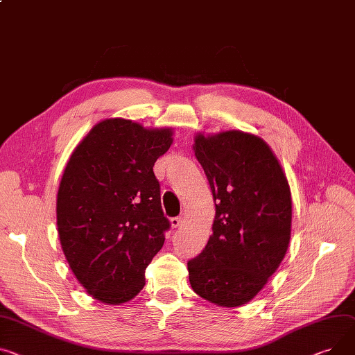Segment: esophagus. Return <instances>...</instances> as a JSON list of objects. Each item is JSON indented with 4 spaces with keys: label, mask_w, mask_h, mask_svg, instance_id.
<instances>
[{
    "label": "esophagus",
    "mask_w": 355,
    "mask_h": 355,
    "mask_svg": "<svg viewBox=\"0 0 355 355\" xmlns=\"http://www.w3.org/2000/svg\"><path fill=\"white\" fill-rule=\"evenodd\" d=\"M182 223H184V218H182V217H174V218H171V227H173V228L181 227Z\"/></svg>",
    "instance_id": "esophagus-1"
}]
</instances>
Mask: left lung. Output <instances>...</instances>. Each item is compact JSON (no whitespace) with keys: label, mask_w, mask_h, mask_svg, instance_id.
Wrapping results in <instances>:
<instances>
[{"label":"left lung","mask_w":355,"mask_h":355,"mask_svg":"<svg viewBox=\"0 0 355 355\" xmlns=\"http://www.w3.org/2000/svg\"><path fill=\"white\" fill-rule=\"evenodd\" d=\"M194 153L207 175L216 217L200 255L188 261L193 290L232 309L264 288L286 257L293 201L288 180L263 138L231 130L198 132Z\"/></svg>","instance_id":"left-lung-1"}]
</instances>
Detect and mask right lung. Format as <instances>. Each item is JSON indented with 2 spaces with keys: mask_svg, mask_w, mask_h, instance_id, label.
<instances>
[{
  "mask_svg": "<svg viewBox=\"0 0 355 355\" xmlns=\"http://www.w3.org/2000/svg\"><path fill=\"white\" fill-rule=\"evenodd\" d=\"M173 144V128L124 118L94 125L71 154L57 194L64 255L80 284L108 305L132 300L164 245L159 182L153 167Z\"/></svg>",
  "mask_w": 355,
  "mask_h": 355,
  "instance_id": "1",
  "label": "right lung"
}]
</instances>
